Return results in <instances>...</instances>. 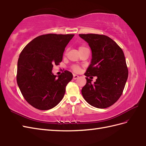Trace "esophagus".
Here are the masks:
<instances>
[{
    "label": "esophagus",
    "instance_id": "34e87169",
    "mask_svg": "<svg viewBox=\"0 0 146 146\" xmlns=\"http://www.w3.org/2000/svg\"><path fill=\"white\" fill-rule=\"evenodd\" d=\"M77 78H79V76L76 75V74H74V75H73V79H74V80H76V79H77Z\"/></svg>",
    "mask_w": 146,
    "mask_h": 146
}]
</instances>
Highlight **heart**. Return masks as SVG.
Instances as JSON below:
<instances>
[{
    "label": "heart",
    "instance_id": "obj_1",
    "mask_svg": "<svg viewBox=\"0 0 146 146\" xmlns=\"http://www.w3.org/2000/svg\"><path fill=\"white\" fill-rule=\"evenodd\" d=\"M71 69H72V70L74 71V72H79L80 70V67L79 66H77V65H73V66L71 67Z\"/></svg>",
    "mask_w": 146,
    "mask_h": 146
}]
</instances>
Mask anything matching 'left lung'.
I'll list each match as a JSON object with an SVG mask.
<instances>
[{
  "instance_id": "left-lung-1",
  "label": "left lung",
  "mask_w": 146,
  "mask_h": 146,
  "mask_svg": "<svg viewBox=\"0 0 146 146\" xmlns=\"http://www.w3.org/2000/svg\"><path fill=\"white\" fill-rule=\"evenodd\" d=\"M89 44L92 61L84 75L87 82L82 89L84 99L95 108L104 109L121 96L128 77V69L122 48L105 35L79 34ZM97 76L94 83L88 78Z\"/></svg>"
}]
</instances>
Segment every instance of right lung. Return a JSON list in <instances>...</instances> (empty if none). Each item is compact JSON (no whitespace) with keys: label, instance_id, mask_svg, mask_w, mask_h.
I'll return each mask as SVG.
<instances>
[{"label":"right lung","instance_id":"1","mask_svg":"<svg viewBox=\"0 0 146 146\" xmlns=\"http://www.w3.org/2000/svg\"><path fill=\"white\" fill-rule=\"evenodd\" d=\"M74 34H44L35 37L22 50L17 62V82L22 96L32 107L48 110L59 104L72 74L68 70L56 77L54 65L62 62L66 46Z\"/></svg>","mask_w":146,"mask_h":146}]
</instances>
